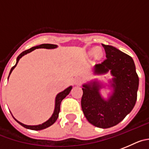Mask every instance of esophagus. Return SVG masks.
<instances>
[{
    "label": "esophagus",
    "mask_w": 149,
    "mask_h": 149,
    "mask_svg": "<svg viewBox=\"0 0 149 149\" xmlns=\"http://www.w3.org/2000/svg\"><path fill=\"white\" fill-rule=\"evenodd\" d=\"M81 82V78L77 77V78H76V79H75V81H74L75 84H79Z\"/></svg>",
    "instance_id": "esophagus-1"
}]
</instances>
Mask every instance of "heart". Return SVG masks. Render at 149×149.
<instances>
[{
    "instance_id": "b5f03b06",
    "label": "heart",
    "mask_w": 149,
    "mask_h": 149,
    "mask_svg": "<svg viewBox=\"0 0 149 149\" xmlns=\"http://www.w3.org/2000/svg\"><path fill=\"white\" fill-rule=\"evenodd\" d=\"M93 54H94L95 56H96L97 57H100V56H102V51H101V49L100 48H95V49L93 51Z\"/></svg>"
}]
</instances>
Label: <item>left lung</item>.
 Segmentation results:
<instances>
[{
	"label": "left lung",
	"instance_id": "1",
	"mask_svg": "<svg viewBox=\"0 0 149 149\" xmlns=\"http://www.w3.org/2000/svg\"><path fill=\"white\" fill-rule=\"evenodd\" d=\"M107 59L95 67V73H104L111 70L115 76L112 86L114 93L108 101L99 94L97 82L84 84L82 88L81 109L89 123L102 129L118 124L132 110L135 105L139 78L134 61L130 56L111 45H104Z\"/></svg>",
	"mask_w": 149,
	"mask_h": 149
}]
</instances>
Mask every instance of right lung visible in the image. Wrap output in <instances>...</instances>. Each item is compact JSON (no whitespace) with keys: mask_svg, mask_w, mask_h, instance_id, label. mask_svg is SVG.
<instances>
[{"mask_svg":"<svg viewBox=\"0 0 149 149\" xmlns=\"http://www.w3.org/2000/svg\"><path fill=\"white\" fill-rule=\"evenodd\" d=\"M48 48V49H50V48H56V45H53V44H42V45H38V46L32 47V48H31L30 49H28V50H26V51H24L23 52H22L21 54H20V55L17 56V58L16 65L12 68V69H11V70H10V73H9V75H10V73H12V71L13 70L14 68L16 67L17 64L18 63V61H19V59H20V58L23 56H24L25 54H28V53L31 52V51H34V50L37 49V48ZM71 89H72V87H69L68 88H67L66 90H65L64 91H62V93H59L57 95H56V97L55 109H54V113H53L52 116L51 117V118H50L49 120H47L46 122H45V123H43L42 124L37 125V126H27V125H25V124H23V123L19 122L18 120H17L16 119H15V120H16L18 123H20V124L22 126H23V127L26 128V129H31V130H42V129H46V128L49 127L50 126H51L52 124H54V123L56 122V120H57L58 117H59V111H60L61 102H62V100H63L64 98H65V97L68 95V94L70 93V90H71Z\"/></svg>","mask_w":149,"mask_h":149,"instance_id":"obj_1","label":"right lung"}]
</instances>
